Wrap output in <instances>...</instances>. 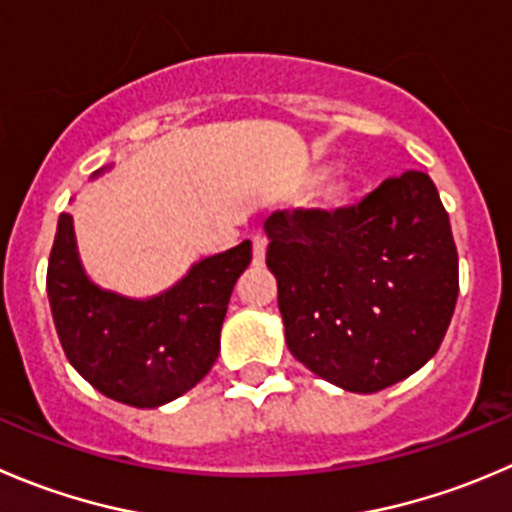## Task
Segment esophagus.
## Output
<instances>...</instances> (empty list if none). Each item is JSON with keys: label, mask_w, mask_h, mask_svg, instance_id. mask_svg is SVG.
Instances as JSON below:
<instances>
[{"label": "esophagus", "mask_w": 512, "mask_h": 512, "mask_svg": "<svg viewBox=\"0 0 512 512\" xmlns=\"http://www.w3.org/2000/svg\"><path fill=\"white\" fill-rule=\"evenodd\" d=\"M265 252H267V237L265 235L252 237V257H255V265H262V262H265Z\"/></svg>", "instance_id": "esophagus-1"}]
</instances>
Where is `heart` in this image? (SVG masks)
<instances>
[{
	"mask_svg": "<svg viewBox=\"0 0 512 512\" xmlns=\"http://www.w3.org/2000/svg\"><path fill=\"white\" fill-rule=\"evenodd\" d=\"M342 195H345V185H332L330 190H327V197H330V200H340Z\"/></svg>",
	"mask_w": 512,
	"mask_h": 512,
	"instance_id": "b5f03b06",
	"label": "heart"
}]
</instances>
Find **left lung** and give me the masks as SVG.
Returning a JSON list of instances; mask_svg holds the SVG:
<instances>
[{
  "instance_id": "1",
  "label": "left lung",
  "mask_w": 512,
  "mask_h": 512,
  "mask_svg": "<svg viewBox=\"0 0 512 512\" xmlns=\"http://www.w3.org/2000/svg\"><path fill=\"white\" fill-rule=\"evenodd\" d=\"M267 267L292 355L337 388L377 393L438 352L458 300V250L425 172L357 205L277 210Z\"/></svg>"
}]
</instances>
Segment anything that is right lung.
Wrapping results in <instances>:
<instances>
[{
    "label": "right lung",
    "mask_w": 512,
    "mask_h": 512,
    "mask_svg": "<svg viewBox=\"0 0 512 512\" xmlns=\"http://www.w3.org/2000/svg\"><path fill=\"white\" fill-rule=\"evenodd\" d=\"M250 260L245 240L197 262L165 295L130 300L87 280L72 217L62 215L49 252L47 295L64 355L117 403L157 408L180 398L215 365L227 302Z\"/></svg>",
    "instance_id": "1"
}]
</instances>
